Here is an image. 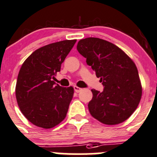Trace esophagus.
Here are the masks:
<instances>
[{"label":"esophagus","mask_w":157,"mask_h":157,"mask_svg":"<svg viewBox=\"0 0 157 157\" xmlns=\"http://www.w3.org/2000/svg\"><path fill=\"white\" fill-rule=\"evenodd\" d=\"M74 91L76 92V93H80V91H81L83 89L79 87V86H74Z\"/></svg>","instance_id":"1"}]
</instances>
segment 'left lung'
Instances as JSON below:
<instances>
[{
	"label": "left lung",
	"mask_w": 157,
	"mask_h": 157,
	"mask_svg": "<svg viewBox=\"0 0 157 157\" xmlns=\"http://www.w3.org/2000/svg\"><path fill=\"white\" fill-rule=\"evenodd\" d=\"M77 49L104 86L102 92L91 90L93 98L88 108L92 116L109 125L127 120L137 109L142 95L134 61L118 46L99 38L81 39Z\"/></svg>",
	"instance_id": "8db88e82"
}]
</instances>
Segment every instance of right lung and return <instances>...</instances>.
<instances>
[{"label":"right lung","instance_id":"add662e5","mask_svg":"<svg viewBox=\"0 0 157 157\" xmlns=\"http://www.w3.org/2000/svg\"><path fill=\"white\" fill-rule=\"evenodd\" d=\"M77 42L64 40L45 45L22 64L16 85V98L23 115L34 125L52 128L65 118L74 88L52 80Z\"/></svg>","mask_w":157,"mask_h":157}]
</instances>
